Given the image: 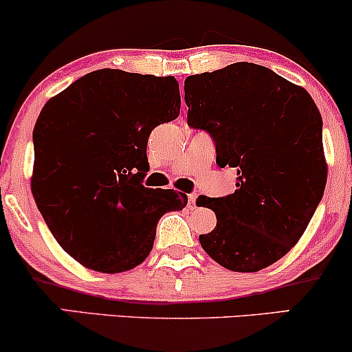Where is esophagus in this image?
Segmentation results:
<instances>
[{
	"label": "esophagus",
	"mask_w": 352,
	"mask_h": 352,
	"mask_svg": "<svg viewBox=\"0 0 352 352\" xmlns=\"http://www.w3.org/2000/svg\"><path fill=\"white\" fill-rule=\"evenodd\" d=\"M188 201H190V207L195 208V201H197V193H188Z\"/></svg>",
	"instance_id": "34e87169"
}]
</instances>
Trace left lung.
I'll return each instance as SVG.
<instances>
[{
  "instance_id": "obj_1",
  "label": "left lung",
  "mask_w": 352,
  "mask_h": 352,
  "mask_svg": "<svg viewBox=\"0 0 352 352\" xmlns=\"http://www.w3.org/2000/svg\"><path fill=\"white\" fill-rule=\"evenodd\" d=\"M190 127L217 145L218 167L236 168V190L199 197L217 227L201 248L232 272L252 273L298 243L326 187L322 119L308 91L253 63L185 79Z\"/></svg>"
}]
</instances>
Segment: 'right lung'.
Listing matches in <instances>:
<instances>
[{
	"instance_id": "obj_1",
	"label": "right lung",
	"mask_w": 352,
	"mask_h": 352,
	"mask_svg": "<svg viewBox=\"0 0 352 352\" xmlns=\"http://www.w3.org/2000/svg\"><path fill=\"white\" fill-rule=\"evenodd\" d=\"M180 114L179 82L99 69L50 99L33 131L31 188L60 248L86 268L120 273L151 253L160 217L187 195L142 185L147 140Z\"/></svg>"
}]
</instances>
